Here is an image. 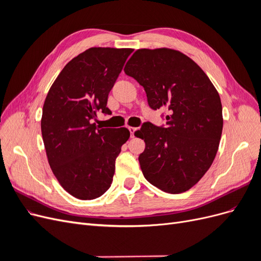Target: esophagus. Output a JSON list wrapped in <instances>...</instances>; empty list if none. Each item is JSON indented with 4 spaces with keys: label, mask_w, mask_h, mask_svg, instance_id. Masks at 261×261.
<instances>
[{
    "label": "esophagus",
    "mask_w": 261,
    "mask_h": 261,
    "mask_svg": "<svg viewBox=\"0 0 261 261\" xmlns=\"http://www.w3.org/2000/svg\"><path fill=\"white\" fill-rule=\"evenodd\" d=\"M128 130L130 133V138L135 137V134L137 132V128L136 127H133V126H128Z\"/></svg>",
    "instance_id": "esophagus-1"
}]
</instances>
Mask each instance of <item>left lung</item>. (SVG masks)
Masks as SVG:
<instances>
[{
  "instance_id": "obj_1",
  "label": "left lung",
  "mask_w": 261,
  "mask_h": 261,
  "mask_svg": "<svg viewBox=\"0 0 261 261\" xmlns=\"http://www.w3.org/2000/svg\"><path fill=\"white\" fill-rule=\"evenodd\" d=\"M124 72L144 87L150 108L168 112L164 127L145 123L135 134L146 144L138 158L145 178L169 194L188 191L219 148L223 116L216 87L191 58L168 48L137 50Z\"/></svg>"
}]
</instances>
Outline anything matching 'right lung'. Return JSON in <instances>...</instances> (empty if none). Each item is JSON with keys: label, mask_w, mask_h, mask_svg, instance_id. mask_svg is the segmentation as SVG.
I'll use <instances>...</instances> for the list:
<instances>
[{"label": "right lung", "mask_w": 261, "mask_h": 261, "mask_svg": "<svg viewBox=\"0 0 261 261\" xmlns=\"http://www.w3.org/2000/svg\"><path fill=\"white\" fill-rule=\"evenodd\" d=\"M133 49L90 48L61 70L46 94L41 133L46 156L61 186L82 200L110 188L115 160L129 130L102 128L92 123L109 114L108 96Z\"/></svg>", "instance_id": "add662e5"}]
</instances>
